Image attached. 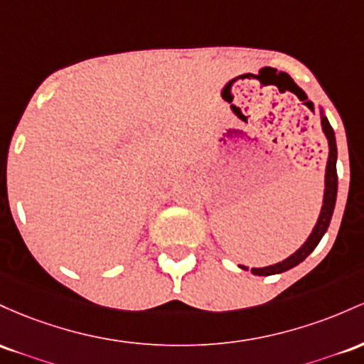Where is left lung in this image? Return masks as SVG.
<instances>
[{
	"instance_id": "left-lung-1",
	"label": "left lung",
	"mask_w": 364,
	"mask_h": 364,
	"mask_svg": "<svg viewBox=\"0 0 364 364\" xmlns=\"http://www.w3.org/2000/svg\"><path fill=\"white\" fill-rule=\"evenodd\" d=\"M321 115V129L328 141V160H326V170H325V193H323V206H321L320 216H318V222L314 225L313 232L309 234L306 242L297 249L294 255L289 256L287 259L280 261L277 264H270V267L264 268H251V273L255 275H275V273H284L291 268L297 267L301 261H304L309 255L314 251V247L318 246V242L321 240V237L325 235L326 228L330 225V220H332L333 208H336V199H337V144H336V134H333L332 125H330L328 118L323 115V109H320ZM242 270H247V267L239 264Z\"/></svg>"
}]
</instances>
